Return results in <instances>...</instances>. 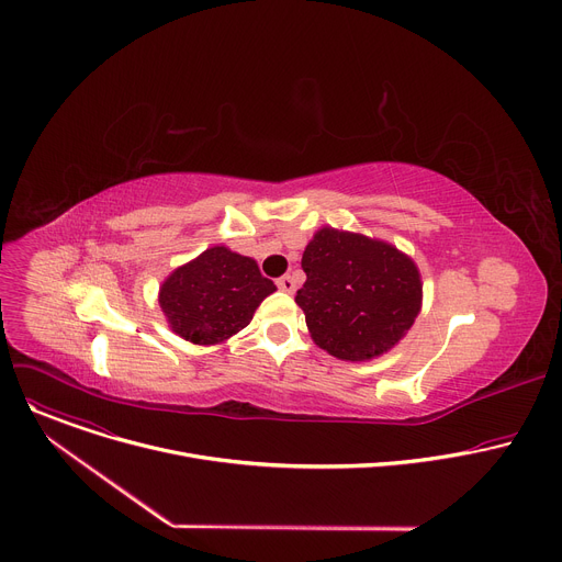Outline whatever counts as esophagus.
<instances>
[{
  "label": "esophagus",
  "mask_w": 562,
  "mask_h": 562,
  "mask_svg": "<svg viewBox=\"0 0 562 562\" xmlns=\"http://www.w3.org/2000/svg\"><path fill=\"white\" fill-rule=\"evenodd\" d=\"M278 286H280V291L293 293V291H295V280H293V276H282V278H278Z\"/></svg>",
  "instance_id": "esophagus-1"
}]
</instances>
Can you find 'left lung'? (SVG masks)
<instances>
[{"label": "left lung", "instance_id": "8db88e82", "mask_svg": "<svg viewBox=\"0 0 562 562\" xmlns=\"http://www.w3.org/2000/svg\"><path fill=\"white\" fill-rule=\"evenodd\" d=\"M306 282L295 295L313 342L340 360H369L403 338L420 311L416 265L395 247L323 228L302 254Z\"/></svg>", "mask_w": 562, "mask_h": 562}]
</instances>
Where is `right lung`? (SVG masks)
<instances>
[{"label": "right lung", "mask_w": 562, "mask_h": 562, "mask_svg": "<svg viewBox=\"0 0 562 562\" xmlns=\"http://www.w3.org/2000/svg\"><path fill=\"white\" fill-rule=\"evenodd\" d=\"M273 291L276 284L260 273L256 260L213 247L167 278L159 306L184 340L217 345L243 331Z\"/></svg>", "instance_id": "add662e5"}]
</instances>
